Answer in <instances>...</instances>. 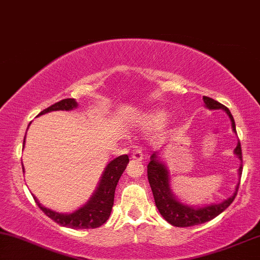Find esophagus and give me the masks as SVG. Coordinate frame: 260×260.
Returning <instances> with one entry per match:
<instances>
[{"label": "esophagus", "mask_w": 260, "mask_h": 260, "mask_svg": "<svg viewBox=\"0 0 260 260\" xmlns=\"http://www.w3.org/2000/svg\"><path fill=\"white\" fill-rule=\"evenodd\" d=\"M131 158H133L134 160H137V161H140V160L143 159L142 148H141L140 146H137L136 148L133 150V154H131Z\"/></svg>", "instance_id": "1"}]
</instances>
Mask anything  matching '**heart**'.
<instances>
[{
	"label": "heart",
	"mask_w": 260,
	"mask_h": 260,
	"mask_svg": "<svg viewBox=\"0 0 260 260\" xmlns=\"http://www.w3.org/2000/svg\"><path fill=\"white\" fill-rule=\"evenodd\" d=\"M162 119H164V114H156L155 115V120L156 121H161Z\"/></svg>",
	"instance_id": "1"
}]
</instances>
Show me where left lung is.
Segmentation results:
<instances>
[{
    "instance_id": "obj_1",
    "label": "left lung",
    "mask_w": 260,
    "mask_h": 260,
    "mask_svg": "<svg viewBox=\"0 0 260 260\" xmlns=\"http://www.w3.org/2000/svg\"><path fill=\"white\" fill-rule=\"evenodd\" d=\"M204 102L206 107L210 110H224L228 113L230 120H232L233 130L236 133L235 129V121L232 113L225 106L219 104L218 101L213 100V99L208 98V96H204ZM235 154L239 156L240 160L242 161V150L240 141L235 148ZM240 175L242 174V165L239 169ZM147 176H148V181L152 188L153 197H154V201L156 207H158L160 214L168 220L170 224L175 226H179V228H185V226H193L198 225V224H203L208 220L213 219L218 214L223 212L230 206L235 199L236 194H238L239 185L236 187V191L234 193L233 197L226 199L222 204H214L211 206L201 207V208H194L189 207L187 205L181 204L179 201L176 200V198L172 195L171 190H170L169 184V172L166 170L165 165L156 160V154H152L150 156L149 164L147 165Z\"/></svg>"
}]
</instances>
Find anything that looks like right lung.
<instances>
[{
    "instance_id": "obj_1",
    "label": "right lung",
    "mask_w": 260,
    "mask_h": 260,
    "mask_svg": "<svg viewBox=\"0 0 260 260\" xmlns=\"http://www.w3.org/2000/svg\"><path fill=\"white\" fill-rule=\"evenodd\" d=\"M75 107H77V102L75 101V99H63V100L49 106L46 110L42 111L40 114L60 110L70 111L73 110ZM127 162H129V156L126 154H123L112 160L110 164L107 165V168H106L100 183H99V187L96 189L95 194L89 200V203H86V205L73 213L62 214L54 212L49 208L42 206L36 200V198L34 199L36 201L37 206L43 211L44 214H47L50 219H53L54 222L60 224V225L72 229L99 228V226L105 224L107 222V219L110 218L112 207H113L114 203L115 187H117L118 181H119L121 174H123L125 168H126ZM22 170H24V168H22Z\"/></svg>"
}]
</instances>
